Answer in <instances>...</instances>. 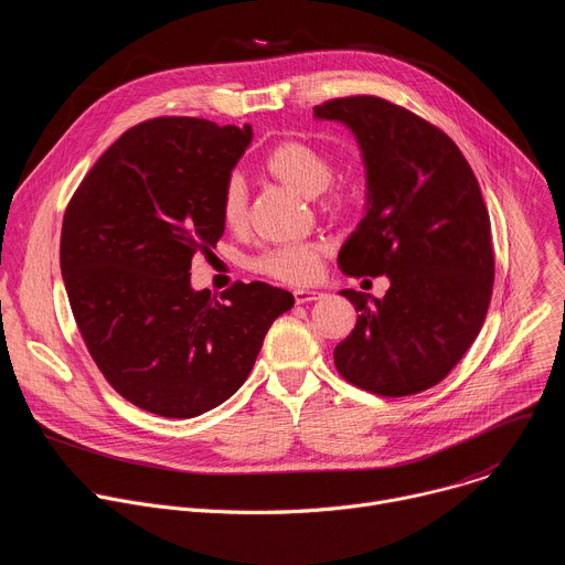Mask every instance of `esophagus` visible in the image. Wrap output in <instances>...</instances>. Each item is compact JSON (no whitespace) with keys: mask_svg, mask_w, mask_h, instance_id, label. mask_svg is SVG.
I'll list each match as a JSON object with an SVG mask.
<instances>
[{"mask_svg":"<svg viewBox=\"0 0 565 565\" xmlns=\"http://www.w3.org/2000/svg\"><path fill=\"white\" fill-rule=\"evenodd\" d=\"M323 299L321 290H312V288H297L295 290V301L297 303H308V301H319Z\"/></svg>","mask_w":565,"mask_h":565,"instance_id":"34e87169","label":"esophagus"}]
</instances>
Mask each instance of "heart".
<instances>
[{"instance_id":"b5f03b06","label":"heart","mask_w":565,"mask_h":565,"mask_svg":"<svg viewBox=\"0 0 565 565\" xmlns=\"http://www.w3.org/2000/svg\"><path fill=\"white\" fill-rule=\"evenodd\" d=\"M264 170L306 198H317L321 191H326L334 172L332 161L323 150L299 139H284L273 146L264 157ZM328 206H345V191L341 185L330 193ZM220 215L228 228L244 226L248 217L246 181L239 174H231L222 185ZM323 253L326 246L319 242L281 244L262 253L253 262V268L277 281L308 284L319 275Z\"/></svg>"}]
</instances>
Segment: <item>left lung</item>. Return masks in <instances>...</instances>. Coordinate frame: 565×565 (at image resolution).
I'll use <instances>...</instances> for the list:
<instances>
[{"label": "left lung", "instance_id": "left-lung-1", "mask_svg": "<svg viewBox=\"0 0 565 565\" xmlns=\"http://www.w3.org/2000/svg\"><path fill=\"white\" fill-rule=\"evenodd\" d=\"M315 117L345 124L365 163V215L337 264L350 277L391 279L384 299L341 290L359 315L334 365L367 393L417 395L459 363L490 306L494 255L479 181L444 130L382 97L330 99Z\"/></svg>", "mask_w": 565, "mask_h": 565}]
</instances>
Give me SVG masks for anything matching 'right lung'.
<instances>
[{
	"instance_id": "right-lung-1",
	"label": "right lung",
	"mask_w": 565,
	"mask_h": 565,
	"mask_svg": "<svg viewBox=\"0 0 565 565\" xmlns=\"http://www.w3.org/2000/svg\"><path fill=\"white\" fill-rule=\"evenodd\" d=\"M253 141L246 124L154 117L88 170L64 213L60 264L84 343L106 382L159 417L191 419L250 374L288 290L237 281L193 290L195 255L224 235L222 185Z\"/></svg>"
}]
</instances>
